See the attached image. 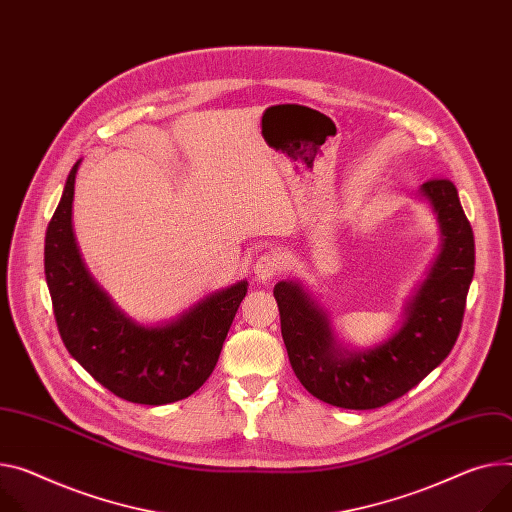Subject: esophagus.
I'll return each instance as SVG.
<instances>
[{
	"label": "esophagus",
	"mask_w": 512,
	"mask_h": 512,
	"mask_svg": "<svg viewBox=\"0 0 512 512\" xmlns=\"http://www.w3.org/2000/svg\"><path fill=\"white\" fill-rule=\"evenodd\" d=\"M279 270H281L279 260L274 258L272 254H264L254 264V277H256L258 283H270L274 277H277Z\"/></svg>",
	"instance_id": "esophagus-1"
}]
</instances>
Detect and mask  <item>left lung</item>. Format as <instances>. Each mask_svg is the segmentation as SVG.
<instances>
[{
	"instance_id": "obj_1",
	"label": "left lung",
	"mask_w": 512,
	"mask_h": 512,
	"mask_svg": "<svg viewBox=\"0 0 512 512\" xmlns=\"http://www.w3.org/2000/svg\"><path fill=\"white\" fill-rule=\"evenodd\" d=\"M416 196L437 217L441 246L408 297L400 328L357 348L338 338L330 311L297 279L274 285L291 367L318 400L346 410H373L402 398L451 352L474 279V231L451 180H428Z\"/></svg>"
}]
</instances>
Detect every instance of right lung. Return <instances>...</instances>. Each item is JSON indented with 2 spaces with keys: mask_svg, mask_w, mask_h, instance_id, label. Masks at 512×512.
I'll return each instance as SVG.
<instances>
[{
  "mask_svg": "<svg viewBox=\"0 0 512 512\" xmlns=\"http://www.w3.org/2000/svg\"><path fill=\"white\" fill-rule=\"evenodd\" d=\"M71 168L47 227L45 277L61 340L69 355L114 396L164 406L184 400L213 373L248 281L211 291L172 320L141 324L92 277L73 233Z\"/></svg>",
  "mask_w": 512,
  "mask_h": 512,
  "instance_id": "1",
  "label": "right lung"
}]
</instances>
